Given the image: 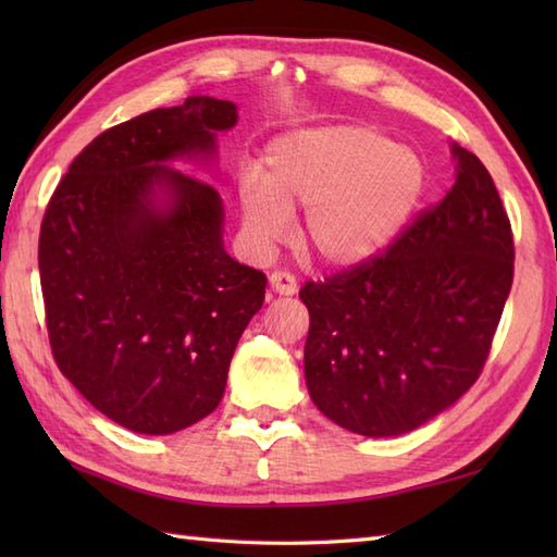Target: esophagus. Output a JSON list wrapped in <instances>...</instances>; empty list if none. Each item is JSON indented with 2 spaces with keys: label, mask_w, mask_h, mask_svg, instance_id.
Listing matches in <instances>:
<instances>
[{
  "label": "esophagus",
  "mask_w": 557,
  "mask_h": 557,
  "mask_svg": "<svg viewBox=\"0 0 557 557\" xmlns=\"http://www.w3.org/2000/svg\"><path fill=\"white\" fill-rule=\"evenodd\" d=\"M270 287H272V292L285 294V297H292V294H297V280H294L292 272L275 270L270 275Z\"/></svg>",
  "instance_id": "obj_1"
}]
</instances>
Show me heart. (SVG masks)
<instances>
[{"label": "heart", "instance_id": "1", "mask_svg": "<svg viewBox=\"0 0 557 557\" xmlns=\"http://www.w3.org/2000/svg\"><path fill=\"white\" fill-rule=\"evenodd\" d=\"M423 186L417 152L371 126L306 128L270 146L260 182H242V230L265 253L304 210L306 251L330 268H354L395 242Z\"/></svg>", "mask_w": 557, "mask_h": 557}]
</instances>
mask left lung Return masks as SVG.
I'll list each match as a JSON object with an SVG mask.
<instances>
[{
	"instance_id": "left-lung-1",
	"label": "left lung",
	"mask_w": 557,
	"mask_h": 557,
	"mask_svg": "<svg viewBox=\"0 0 557 557\" xmlns=\"http://www.w3.org/2000/svg\"><path fill=\"white\" fill-rule=\"evenodd\" d=\"M457 180L383 253L306 282L313 405L342 429L401 435L476 383L515 275V242L488 170L453 146Z\"/></svg>"
}]
</instances>
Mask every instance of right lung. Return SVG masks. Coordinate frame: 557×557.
Segmentation results:
<instances>
[{"instance_id":"obj_1","label":"right lung","mask_w":557,"mask_h":557,"mask_svg":"<svg viewBox=\"0 0 557 557\" xmlns=\"http://www.w3.org/2000/svg\"><path fill=\"white\" fill-rule=\"evenodd\" d=\"M230 100L186 98L83 148L40 224L38 268L52 357L124 429L168 435L220 405L268 280L222 244V198L168 168L212 156ZM162 193L168 201H158Z\"/></svg>"}]
</instances>
